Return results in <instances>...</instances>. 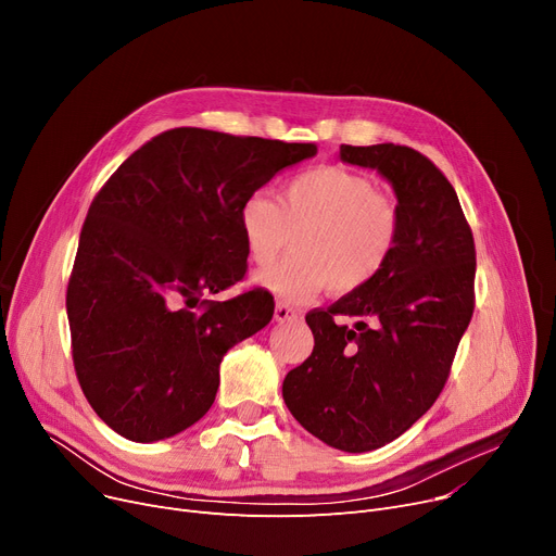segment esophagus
<instances>
[{
	"instance_id": "34e87169",
	"label": "esophagus",
	"mask_w": 556,
	"mask_h": 556,
	"mask_svg": "<svg viewBox=\"0 0 556 556\" xmlns=\"http://www.w3.org/2000/svg\"><path fill=\"white\" fill-rule=\"evenodd\" d=\"M275 319H277V323H290V319H300V313L295 308H290L288 304H277L275 306Z\"/></svg>"
}]
</instances>
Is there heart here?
<instances>
[{
	"instance_id": "heart-1",
	"label": "heart",
	"mask_w": 556,
	"mask_h": 556,
	"mask_svg": "<svg viewBox=\"0 0 556 556\" xmlns=\"http://www.w3.org/2000/svg\"><path fill=\"white\" fill-rule=\"evenodd\" d=\"M396 202L376 193L356 170L317 166L290 178L277 193H252L239 207V231L258 268L290 245L295 254L256 275V283L281 302L304 304L331 286L354 293L383 273L399 241Z\"/></svg>"
}]
</instances>
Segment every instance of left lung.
<instances>
[{
	"instance_id": "obj_1",
	"label": "left lung",
	"mask_w": 556,
	"mask_h": 556,
	"mask_svg": "<svg viewBox=\"0 0 556 556\" xmlns=\"http://www.w3.org/2000/svg\"><path fill=\"white\" fill-rule=\"evenodd\" d=\"M340 160L392 185L399 241L371 283L306 315L313 354L286 374L281 392L317 440L367 453L396 440L444 390L473 315L476 245L455 189L415 149L342 143Z\"/></svg>"
}]
</instances>
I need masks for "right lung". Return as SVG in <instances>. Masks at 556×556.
<instances>
[{"instance_id":"right-lung-1","label":"right lung","mask_w":556,"mask_h":556,"mask_svg":"<svg viewBox=\"0 0 556 556\" xmlns=\"http://www.w3.org/2000/svg\"><path fill=\"white\" fill-rule=\"evenodd\" d=\"M315 153V143L175 128L112 173L80 231L67 317L83 394L114 432L151 444L210 410L227 349L266 327L275 302L261 288L200 298L245 275L241 202ZM198 301L200 312L186 308Z\"/></svg>"}]
</instances>
